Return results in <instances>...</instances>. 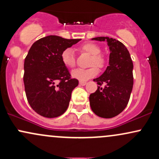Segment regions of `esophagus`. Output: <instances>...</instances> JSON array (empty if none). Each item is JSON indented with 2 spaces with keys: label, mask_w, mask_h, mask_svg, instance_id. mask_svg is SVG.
<instances>
[{
  "label": "esophagus",
  "mask_w": 159,
  "mask_h": 159,
  "mask_svg": "<svg viewBox=\"0 0 159 159\" xmlns=\"http://www.w3.org/2000/svg\"><path fill=\"white\" fill-rule=\"evenodd\" d=\"M79 84H80V85H81V86H84V85H86V84H87V81H79Z\"/></svg>",
  "instance_id": "1"
}]
</instances>
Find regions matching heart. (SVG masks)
I'll return each instance as SVG.
<instances>
[{
  "label": "heart",
  "instance_id": "obj_1",
  "mask_svg": "<svg viewBox=\"0 0 159 159\" xmlns=\"http://www.w3.org/2000/svg\"><path fill=\"white\" fill-rule=\"evenodd\" d=\"M78 50L81 53H86L91 56L90 59V66L92 67L89 69H75L71 73L73 78L86 81L90 78L96 76L98 73V68H103L106 63V58L104 54H101V48L97 44L93 43H87L81 45ZM61 61L63 64L67 68H73L75 66V57L74 51L72 48H68L63 51L61 54ZM96 65V67L94 66Z\"/></svg>",
  "mask_w": 159,
  "mask_h": 159
}]
</instances>
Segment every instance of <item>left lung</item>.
<instances>
[{
    "mask_svg": "<svg viewBox=\"0 0 159 159\" xmlns=\"http://www.w3.org/2000/svg\"><path fill=\"white\" fill-rule=\"evenodd\" d=\"M92 40L107 42L110 50L108 66L101 76L93 79L97 90L90 95L92 111L102 118L117 116L127 106L133 87V63L126 47L118 40L107 36ZM105 84V87H100Z\"/></svg>",
    "mask_w": 159,
    "mask_h": 159,
    "instance_id": "obj_1",
    "label": "left lung"
}]
</instances>
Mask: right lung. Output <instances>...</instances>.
<instances>
[{
  "label": "right lung",
  "mask_w": 159,
  "mask_h": 159,
  "mask_svg": "<svg viewBox=\"0 0 159 159\" xmlns=\"http://www.w3.org/2000/svg\"><path fill=\"white\" fill-rule=\"evenodd\" d=\"M81 40L50 35L37 40L30 47L24 63V84L27 101L38 114L54 118L68 108L78 81L70 78L61 54Z\"/></svg>",
  "instance_id": "obj_1"
}]
</instances>
